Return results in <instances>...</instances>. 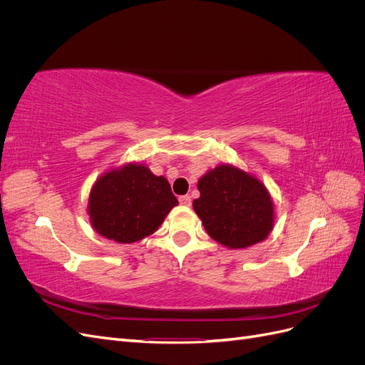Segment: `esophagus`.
<instances>
[{"instance_id":"1","label":"esophagus","mask_w":365,"mask_h":365,"mask_svg":"<svg viewBox=\"0 0 365 365\" xmlns=\"http://www.w3.org/2000/svg\"><path fill=\"white\" fill-rule=\"evenodd\" d=\"M180 204H181V205H185V207H189V205L192 204V200H190V196H189V195H184V196H180Z\"/></svg>"}]
</instances>
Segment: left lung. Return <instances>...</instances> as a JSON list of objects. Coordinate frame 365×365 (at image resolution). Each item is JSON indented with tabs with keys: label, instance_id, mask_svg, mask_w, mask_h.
<instances>
[{
	"label": "left lung",
	"instance_id": "1",
	"mask_svg": "<svg viewBox=\"0 0 365 365\" xmlns=\"http://www.w3.org/2000/svg\"><path fill=\"white\" fill-rule=\"evenodd\" d=\"M193 201L210 237L228 248H247L263 240L274 225V207L264 185L233 165H217L197 182Z\"/></svg>",
	"mask_w": 365,
	"mask_h": 365
}]
</instances>
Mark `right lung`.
<instances>
[{"label": "right lung", "instance_id": "right-lung-1", "mask_svg": "<svg viewBox=\"0 0 365 365\" xmlns=\"http://www.w3.org/2000/svg\"><path fill=\"white\" fill-rule=\"evenodd\" d=\"M178 205L170 184L141 164L105 173L90 195L88 213L98 235L130 244L157 231Z\"/></svg>", "mask_w": 365, "mask_h": 365}]
</instances>
